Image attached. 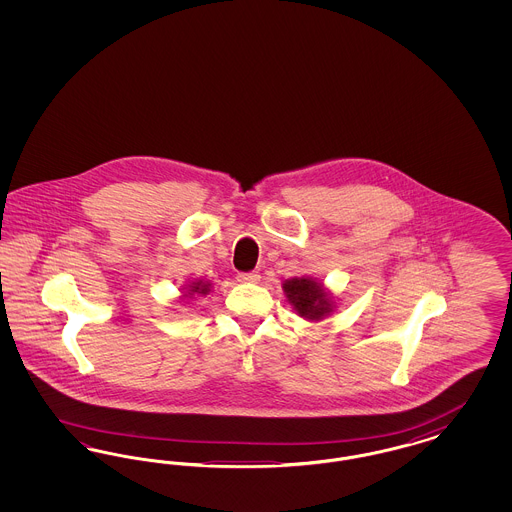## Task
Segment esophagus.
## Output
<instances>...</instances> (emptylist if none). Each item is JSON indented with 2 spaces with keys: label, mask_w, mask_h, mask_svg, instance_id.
<instances>
[{
  "label": "esophagus",
  "mask_w": 512,
  "mask_h": 512,
  "mask_svg": "<svg viewBox=\"0 0 512 512\" xmlns=\"http://www.w3.org/2000/svg\"><path fill=\"white\" fill-rule=\"evenodd\" d=\"M238 282H259V274L257 272H240Z\"/></svg>",
  "instance_id": "esophagus-1"
}]
</instances>
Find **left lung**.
I'll use <instances>...</instances> for the list:
<instances>
[{"mask_svg":"<svg viewBox=\"0 0 512 512\" xmlns=\"http://www.w3.org/2000/svg\"><path fill=\"white\" fill-rule=\"evenodd\" d=\"M284 292L299 317L318 320L332 311V301L324 288L311 278H292L284 282Z\"/></svg>","mask_w":512,"mask_h":512,"instance_id":"left-lung-1","label":"left lung"}]
</instances>
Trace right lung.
I'll return each mask as SVG.
<instances>
[{"label":"right lung","mask_w":512,"mask_h":512,"mask_svg":"<svg viewBox=\"0 0 512 512\" xmlns=\"http://www.w3.org/2000/svg\"><path fill=\"white\" fill-rule=\"evenodd\" d=\"M207 293L209 292V284H203V282H197V284H194V286H192V290H190V292H186L184 293V297H186V295H192V293Z\"/></svg>","instance_id":"obj_1"}]
</instances>
